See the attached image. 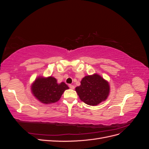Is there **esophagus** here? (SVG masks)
I'll use <instances>...</instances> for the list:
<instances>
[{
	"instance_id": "34e87169",
	"label": "esophagus",
	"mask_w": 149,
	"mask_h": 149,
	"mask_svg": "<svg viewBox=\"0 0 149 149\" xmlns=\"http://www.w3.org/2000/svg\"><path fill=\"white\" fill-rule=\"evenodd\" d=\"M69 86H70V89H74V86L73 85L70 84V85H69Z\"/></svg>"
}]
</instances>
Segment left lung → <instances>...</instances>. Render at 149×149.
Here are the masks:
<instances>
[{"label": "left lung", "mask_w": 149, "mask_h": 149, "mask_svg": "<svg viewBox=\"0 0 149 149\" xmlns=\"http://www.w3.org/2000/svg\"><path fill=\"white\" fill-rule=\"evenodd\" d=\"M75 91L80 100L85 104L97 106L107 100L109 95L110 86L107 81L95 73L84 76Z\"/></svg>", "instance_id": "8db88e82"}]
</instances>
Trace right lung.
Listing matches in <instances>:
<instances>
[{
  "label": "right lung",
  "instance_id": "1",
  "mask_svg": "<svg viewBox=\"0 0 149 149\" xmlns=\"http://www.w3.org/2000/svg\"><path fill=\"white\" fill-rule=\"evenodd\" d=\"M69 87L64 83H57L53 76H39L31 85V91L34 97L45 104H51L60 100L63 93Z\"/></svg>",
  "mask_w": 149,
  "mask_h": 149
}]
</instances>
